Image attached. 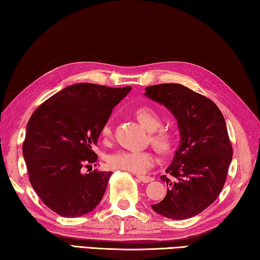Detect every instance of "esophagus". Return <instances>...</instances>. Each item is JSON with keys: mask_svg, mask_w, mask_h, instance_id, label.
Listing matches in <instances>:
<instances>
[{"mask_svg": "<svg viewBox=\"0 0 260 260\" xmlns=\"http://www.w3.org/2000/svg\"><path fill=\"white\" fill-rule=\"evenodd\" d=\"M137 177L138 180L143 183H150L153 181V177H150V176H137Z\"/></svg>", "mask_w": 260, "mask_h": 260, "instance_id": "1", "label": "esophagus"}]
</instances>
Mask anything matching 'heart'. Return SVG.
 <instances>
[{
    "label": "heart",
    "mask_w": 260,
    "mask_h": 260,
    "mask_svg": "<svg viewBox=\"0 0 260 260\" xmlns=\"http://www.w3.org/2000/svg\"><path fill=\"white\" fill-rule=\"evenodd\" d=\"M136 117L146 130L151 131V142L160 150H167L170 145V135L167 130L160 129L161 117L159 114L153 108L143 106L136 110ZM101 136L106 139L112 136V125L109 122L102 126ZM107 164L112 169L140 175L155 164V156L150 151L120 150L108 156Z\"/></svg>",
    "instance_id": "obj_1"
}]
</instances>
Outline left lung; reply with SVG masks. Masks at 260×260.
<instances>
[{
    "label": "left lung",
    "mask_w": 260,
    "mask_h": 260,
    "mask_svg": "<svg viewBox=\"0 0 260 260\" xmlns=\"http://www.w3.org/2000/svg\"><path fill=\"white\" fill-rule=\"evenodd\" d=\"M145 95L167 107L176 118L181 140L160 178L167 194L153 211L174 220L192 218L213 203L222 190L233 159L226 121L213 101L181 84H159Z\"/></svg>",
    "instance_id": "left-lung-1"
}]
</instances>
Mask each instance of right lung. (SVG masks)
<instances>
[{
	"label": "right lung",
	"instance_id": "1",
	"mask_svg": "<svg viewBox=\"0 0 260 260\" xmlns=\"http://www.w3.org/2000/svg\"><path fill=\"white\" fill-rule=\"evenodd\" d=\"M131 87L91 83L70 85L47 99L26 126L23 155L29 182L47 207L76 218L92 212L106 192L112 172L92 170L101 129ZM88 168L87 174L81 169Z\"/></svg>",
	"mask_w": 260,
	"mask_h": 260
}]
</instances>
